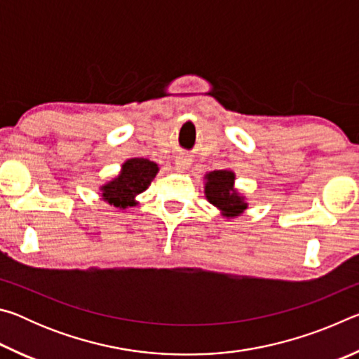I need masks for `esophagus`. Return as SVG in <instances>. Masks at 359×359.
<instances>
[{"label":"esophagus","instance_id":"1","mask_svg":"<svg viewBox=\"0 0 359 359\" xmlns=\"http://www.w3.org/2000/svg\"><path fill=\"white\" fill-rule=\"evenodd\" d=\"M191 166V158L188 156L187 154H180L175 156V168L180 169V171H185Z\"/></svg>","mask_w":359,"mask_h":359}]
</instances>
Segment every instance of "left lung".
<instances>
[{"label":"left lung","instance_id":"1","mask_svg":"<svg viewBox=\"0 0 359 359\" xmlns=\"http://www.w3.org/2000/svg\"><path fill=\"white\" fill-rule=\"evenodd\" d=\"M204 179L205 198L212 205H215L222 212L223 217H238L247 209L248 204L245 203V198L241 196L234 188L236 175L233 171H228V169L212 171L205 174Z\"/></svg>","mask_w":359,"mask_h":359}]
</instances>
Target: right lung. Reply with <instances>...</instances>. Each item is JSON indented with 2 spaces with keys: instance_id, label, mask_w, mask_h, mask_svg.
Masks as SVG:
<instances>
[{
  "instance_id": "obj_1",
  "label": "right lung",
  "mask_w": 359,
  "mask_h": 359,
  "mask_svg": "<svg viewBox=\"0 0 359 359\" xmlns=\"http://www.w3.org/2000/svg\"><path fill=\"white\" fill-rule=\"evenodd\" d=\"M158 165L145 158H131L121 165L117 177L101 187V196L114 208L126 209L136 205V196L145 191L155 179Z\"/></svg>"
}]
</instances>
